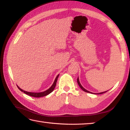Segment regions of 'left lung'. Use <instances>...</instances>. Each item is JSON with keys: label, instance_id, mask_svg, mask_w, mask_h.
<instances>
[{"label": "left lung", "instance_id": "1", "mask_svg": "<svg viewBox=\"0 0 130 130\" xmlns=\"http://www.w3.org/2000/svg\"><path fill=\"white\" fill-rule=\"evenodd\" d=\"M77 83H78V84H79V87H80V88L81 89H82L83 91H84V92H87V93H92V92H89V91H88V90H87L86 89H85L84 88H83L82 86V85L80 84V82H79V78H77ZM107 91H106V92H102V93H98V94H102V93H105V92H106Z\"/></svg>", "mask_w": 130, "mask_h": 130}]
</instances>
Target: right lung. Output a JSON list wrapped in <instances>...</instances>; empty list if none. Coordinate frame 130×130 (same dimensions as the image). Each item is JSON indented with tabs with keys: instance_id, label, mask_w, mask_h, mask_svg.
Segmentation results:
<instances>
[{
	"instance_id": "right-lung-1",
	"label": "right lung",
	"mask_w": 130,
	"mask_h": 130,
	"mask_svg": "<svg viewBox=\"0 0 130 130\" xmlns=\"http://www.w3.org/2000/svg\"><path fill=\"white\" fill-rule=\"evenodd\" d=\"M59 76V75L57 76V77L55 78L54 82L53 84L52 85V86H51L49 89L46 90V91L45 92H41V93H32V92H26L25 91V90H24L23 89H21L20 88H19L18 86V88L19 89L22 91L23 92H24V93H25L26 94H28L29 95H30V96L31 97H37V98H39V97H43V96H46V95H48V94H50V93L52 92L54 89V88L55 87V85L56 84H57V80H58V77Z\"/></svg>"
}]
</instances>
